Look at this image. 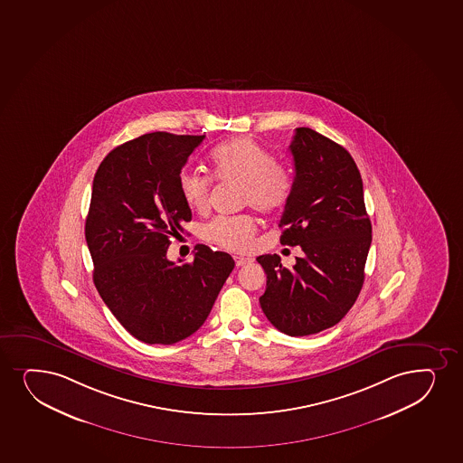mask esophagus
Masks as SVG:
<instances>
[{
	"instance_id": "1",
	"label": "esophagus",
	"mask_w": 463,
	"mask_h": 463,
	"mask_svg": "<svg viewBox=\"0 0 463 463\" xmlns=\"http://www.w3.org/2000/svg\"><path fill=\"white\" fill-rule=\"evenodd\" d=\"M234 260L237 267H245V265L252 261V259H250V257L234 256Z\"/></svg>"
}]
</instances>
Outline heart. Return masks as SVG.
I'll return each mask as SVG.
<instances>
[{
    "label": "heart",
    "mask_w": 463,
    "mask_h": 463,
    "mask_svg": "<svg viewBox=\"0 0 463 463\" xmlns=\"http://www.w3.org/2000/svg\"><path fill=\"white\" fill-rule=\"evenodd\" d=\"M209 164L213 180L241 187L240 202L243 207L276 213L293 194L294 176L288 165L274 161L271 153L250 137H237L213 148ZM178 187L192 211H206L211 194L209 176L184 170L178 178ZM256 232V220L250 215L213 218L200 228L203 240L228 250H248Z\"/></svg>",
    "instance_id": "1"
}]
</instances>
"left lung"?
<instances>
[{
  "label": "left lung",
  "instance_id": "left-lung-1",
  "mask_svg": "<svg viewBox=\"0 0 463 463\" xmlns=\"http://www.w3.org/2000/svg\"><path fill=\"white\" fill-rule=\"evenodd\" d=\"M294 189L279 228L282 245L304 254L293 268L278 254L257 257L267 274L260 307L268 321L289 336L336 326L364 283L372 243L363 180L350 153L321 133L296 128L289 146Z\"/></svg>",
  "mask_w": 463,
  "mask_h": 463
}]
</instances>
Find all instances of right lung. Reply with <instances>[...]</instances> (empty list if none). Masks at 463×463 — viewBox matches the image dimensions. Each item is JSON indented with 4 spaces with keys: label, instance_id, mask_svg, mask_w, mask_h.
<instances>
[{
    "label": "right lung",
    "instance_id": "right-lung-1",
    "mask_svg": "<svg viewBox=\"0 0 463 463\" xmlns=\"http://www.w3.org/2000/svg\"><path fill=\"white\" fill-rule=\"evenodd\" d=\"M203 139L147 133L111 150L94 175L85 223L94 285L142 343L169 345L191 336L234 269L228 252L204 245L195 246L191 263L167 260L170 239L192 220L178 178Z\"/></svg>",
    "mask_w": 463,
    "mask_h": 463
}]
</instances>
